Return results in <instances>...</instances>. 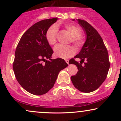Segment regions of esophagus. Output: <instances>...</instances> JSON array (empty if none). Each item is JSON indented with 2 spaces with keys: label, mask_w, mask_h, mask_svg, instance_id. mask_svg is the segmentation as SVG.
Instances as JSON below:
<instances>
[{
  "label": "esophagus",
  "mask_w": 121,
  "mask_h": 121,
  "mask_svg": "<svg viewBox=\"0 0 121 121\" xmlns=\"http://www.w3.org/2000/svg\"><path fill=\"white\" fill-rule=\"evenodd\" d=\"M65 62H66V63L68 64H69V60H65Z\"/></svg>",
  "instance_id": "34e87169"
}]
</instances>
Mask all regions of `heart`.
<instances>
[{
    "instance_id": "obj_1",
    "label": "heart",
    "mask_w": 121,
    "mask_h": 121,
    "mask_svg": "<svg viewBox=\"0 0 121 121\" xmlns=\"http://www.w3.org/2000/svg\"><path fill=\"white\" fill-rule=\"evenodd\" d=\"M64 27L69 32L72 36L70 41L77 48H81L84 44V39L81 36V30L80 28L72 23H65ZM57 28L55 25L51 26L48 28L45 33V38L50 45H54L57 42ZM75 52V49L71 45H57L54 48V53L56 57L66 59L72 56Z\"/></svg>"
}]
</instances>
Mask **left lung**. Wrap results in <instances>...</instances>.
Here are the masks:
<instances>
[{"label": "left lung", "instance_id": "left-lung-1", "mask_svg": "<svg viewBox=\"0 0 121 121\" xmlns=\"http://www.w3.org/2000/svg\"><path fill=\"white\" fill-rule=\"evenodd\" d=\"M77 20L86 35V39L80 52L74 56L81 59L80 63L74 59L69 61L70 64L76 65L78 70L77 74L71 76V81L78 91L90 93L97 89L106 79L110 68L109 55L97 30L86 21ZM82 62L84 66H82Z\"/></svg>", "mask_w": 121, "mask_h": 121}]
</instances>
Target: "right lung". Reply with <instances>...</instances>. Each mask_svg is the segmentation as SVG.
Here are the masks:
<instances>
[{
	"mask_svg": "<svg viewBox=\"0 0 121 121\" xmlns=\"http://www.w3.org/2000/svg\"><path fill=\"white\" fill-rule=\"evenodd\" d=\"M57 20V17L45 19L31 26L15 51L13 69L16 80L34 95L47 93L53 87L60 71L68 66L64 59H51L53 51L45 38L47 30Z\"/></svg>",
	"mask_w": 121,
	"mask_h": 121,
	"instance_id": "right-lung-1",
	"label": "right lung"
}]
</instances>
